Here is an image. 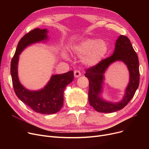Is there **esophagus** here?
I'll return each instance as SVG.
<instances>
[{"label": "esophagus", "mask_w": 149, "mask_h": 149, "mask_svg": "<svg viewBox=\"0 0 149 149\" xmlns=\"http://www.w3.org/2000/svg\"><path fill=\"white\" fill-rule=\"evenodd\" d=\"M81 75V72L79 71V70H75L74 71V76L75 77H79Z\"/></svg>", "instance_id": "esophagus-1"}]
</instances>
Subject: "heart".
I'll list each match as a JSON object with an SVG mask.
<instances>
[{
  "label": "heart",
  "instance_id": "heart-1",
  "mask_svg": "<svg viewBox=\"0 0 149 149\" xmlns=\"http://www.w3.org/2000/svg\"><path fill=\"white\" fill-rule=\"evenodd\" d=\"M109 51L107 42L103 39L84 38L73 46L72 52L79 57H83V61L89 66H95L103 60ZM63 57L68 58L64 54Z\"/></svg>",
  "mask_w": 149,
  "mask_h": 149
}]
</instances>
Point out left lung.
<instances>
[{
	"label": "left lung",
	"instance_id": "1",
	"mask_svg": "<svg viewBox=\"0 0 149 149\" xmlns=\"http://www.w3.org/2000/svg\"><path fill=\"white\" fill-rule=\"evenodd\" d=\"M116 61H121L127 65L130 78L122 100L120 102L112 103L103 100L100 94L102 89L105 71L109 65ZM84 76L88 78L89 83L88 92L89 104L96 111L111 113L121 110L126 106L134 96L139 83L138 57L129 38L121 35L116 41L115 50L112 56L102 60L95 66L86 70Z\"/></svg>",
	"mask_w": 149,
	"mask_h": 149
}]
</instances>
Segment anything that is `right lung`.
Instances as JSON below:
<instances>
[{"instance_id":"add662e5","label":"right lung","mask_w":149,"mask_h":149,"mask_svg":"<svg viewBox=\"0 0 149 149\" xmlns=\"http://www.w3.org/2000/svg\"><path fill=\"white\" fill-rule=\"evenodd\" d=\"M48 30L36 28L23 36L18 43L11 62V75L14 92L17 97L38 113L52 114L58 112L63 106V93L66 86L74 80V72L53 75L43 89L29 91L19 81L17 66L19 55L31 44L48 40Z\"/></svg>"}]
</instances>
